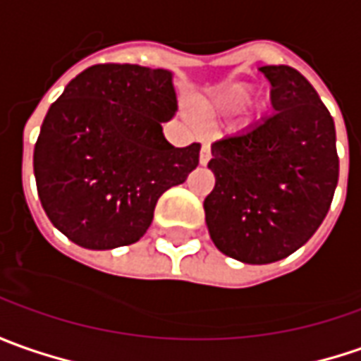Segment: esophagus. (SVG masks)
Here are the masks:
<instances>
[{
	"label": "esophagus",
	"mask_w": 361,
	"mask_h": 361,
	"mask_svg": "<svg viewBox=\"0 0 361 361\" xmlns=\"http://www.w3.org/2000/svg\"><path fill=\"white\" fill-rule=\"evenodd\" d=\"M209 159H212V147H209V143H204V145H202V152H200V164H202V166H207Z\"/></svg>",
	"instance_id": "obj_1"
}]
</instances>
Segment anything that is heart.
<instances>
[{"mask_svg": "<svg viewBox=\"0 0 361 361\" xmlns=\"http://www.w3.org/2000/svg\"><path fill=\"white\" fill-rule=\"evenodd\" d=\"M254 85L247 81H228V83H221L209 92L207 106L216 111L230 114V111H235V109L245 106L254 97Z\"/></svg>", "mask_w": 361, "mask_h": 361, "instance_id": "1", "label": "heart"}]
</instances>
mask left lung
I'll use <instances>...</instances> for the list:
<instances>
[{
  "label": "left lung",
  "instance_id": "8db88e82",
  "mask_svg": "<svg viewBox=\"0 0 361 361\" xmlns=\"http://www.w3.org/2000/svg\"><path fill=\"white\" fill-rule=\"evenodd\" d=\"M276 114L212 143L216 185L205 224L221 254L271 264L322 226L340 176L336 128L312 83L290 66H264Z\"/></svg>",
  "mask_w": 361,
  "mask_h": 361
}]
</instances>
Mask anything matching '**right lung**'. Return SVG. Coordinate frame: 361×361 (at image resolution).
Wrapping results in <instances>:
<instances>
[{"mask_svg": "<svg viewBox=\"0 0 361 361\" xmlns=\"http://www.w3.org/2000/svg\"><path fill=\"white\" fill-rule=\"evenodd\" d=\"M176 111L168 69L99 63L69 81L33 149L37 193L57 230L87 250L137 242L159 195L200 164V143L164 137Z\"/></svg>", "mask_w": 361, "mask_h": 361, "instance_id": "add662e5", "label": "right lung"}]
</instances>
